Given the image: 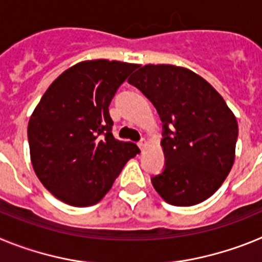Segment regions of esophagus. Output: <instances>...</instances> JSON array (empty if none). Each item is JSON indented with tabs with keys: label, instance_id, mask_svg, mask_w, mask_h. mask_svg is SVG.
I'll use <instances>...</instances> for the list:
<instances>
[{
	"label": "esophagus",
	"instance_id": "34e87169",
	"mask_svg": "<svg viewBox=\"0 0 262 262\" xmlns=\"http://www.w3.org/2000/svg\"><path fill=\"white\" fill-rule=\"evenodd\" d=\"M147 145H148V140H147V139H142V140L139 142V148H140L142 151H144L145 148H147Z\"/></svg>",
	"mask_w": 262,
	"mask_h": 262
}]
</instances>
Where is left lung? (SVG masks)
Wrapping results in <instances>:
<instances>
[{
	"mask_svg": "<svg viewBox=\"0 0 262 262\" xmlns=\"http://www.w3.org/2000/svg\"><path fill=\"white\" fill-rule=\"evenodd\" d=\"M164 123L165 169L152 185L166 203L194 206L222 186L235 161L237 120L223 97L184 67L148 64L128 78Z\"/></svg>",
	"mask_w": 262,
	"mask_h": 262,
	"instance_id": "8db88e82",
	"label": "left lung"
}]
</instances>
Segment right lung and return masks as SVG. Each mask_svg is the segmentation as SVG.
Segmentation results:
<instances>
[{
	"label": "right lung",
	"mask_w": 262,
	"mask_h": 262,
	"mask_svg": "<svg viewBox=\"0 0 262 262\" xmlns=\"http://www.w3.org/2000/svg\"><path fill=\"white\" fill-rule=\"evenodd\" d=\"M138 67L106 59L77 62L53 81L32 111L27 126L32 168L61 202L98 203L140 152L114 138L108 114L117 89Z\"/></svg>",
	"instance_id": "add662e5"
}]
</instances>
